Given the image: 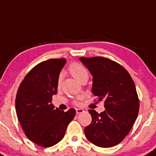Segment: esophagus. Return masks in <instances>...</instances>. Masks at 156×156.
Instances as JSON below:
<instances>
[{
	"label": "esophagus",
	"mask_w": 156,
	"mask_h": 156,
	"mask_svg": "<svg viewBox=\"0 0 156 156\" xmlns=\"http://www.w3.org/2000/svg\"><path fill=\"white\" fill-rule=\"evenodd\" d=\"M83 112H84V110H83L82 108H76V114L77 115L80 114V113H82Z\"/></svg>",
	"instance_id": "34e87169"
}]
</instances>
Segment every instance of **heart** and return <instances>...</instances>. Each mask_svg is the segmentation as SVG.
Here are the masks:
<instances>
[{
    "label": "heart",
    "mask_w": 156,
    "mask_h": 156,
    "mask_svg": "<svg viewBox=\"0 0 156 156\" xmlns=\"http://www.w3.org/2000/svg\"><path fill=\"white\" fill-rule=\"evenodd\" d=\"M68 71H69L70 74L72 75V77L78 82L81 83L84 81H88V77H89V72H88V69L81 64L78 63V62L72 63L71 65H70ZM61 80H62V77L60 76L58 78V84H60ZM75 103L76 105H78L79 100L76 101Z\"/></svg>",
    "instance_id": "obj_1"
}]
</instances>
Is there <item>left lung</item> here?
Returning <instances> with one entry per match:
<instances>
[{
  "label": "left lung",
  "mask_w": 156,
  "mask_h": 156,
  "mask_svg": "<svg viewBox=\"0 0 156 156\" xmlns=\"http://www.w3.org/2000/svg\"><path fill=\"white\" fill-rule=\"evenodd\" d=\"M93 77L91 91L104 101V112L88 110L91 123L85 128L87 139L101 148L120 143L130 132L139 110L135 83L126 69L103 57L80 58ZM98 102V101H97Z\"/></svg>",
  "instance_id": "left-lung-1"
}]
</instances>
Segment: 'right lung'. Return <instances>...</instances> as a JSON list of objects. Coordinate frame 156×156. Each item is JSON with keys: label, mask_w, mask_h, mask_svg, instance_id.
Returning <instances> with one entry per match:
<instances>
[{"label": "right lung", "mask_w": 156, "mask_h": 156, "mask_svg": "<svg viewBox=\"0 0 156 156\" xmlns=\"http://www.w3.org/2000/svg\"><path fill=\"white\" fill-rule=\"evenodd\" d=\"M65 62L64 58L49 59L36 65L21 81L16 96V113L26 136L44 148L63 139L76 112L74 108L65 112L51 103Z\"/></svg>", "instance_id": "right-lung-1"}]
</instances>
